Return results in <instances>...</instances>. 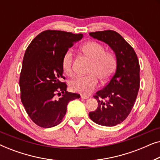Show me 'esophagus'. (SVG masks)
Here are the masks:
<instances>
[{"label": "esophagus", "instance_id": "obj_1", "mask_svg": "<svg viewBox=\"0 0 160 160\" xmlns=\"http://www.w3.org/2000/svg\"><path fill=\"white\" fill-rule=\"evenodd\" d=\"M81 98H82V99H87V98H89V96L86 95H81Z\"/></svg>", "mask_w": 160, "mask_h": 160}]
</instances>
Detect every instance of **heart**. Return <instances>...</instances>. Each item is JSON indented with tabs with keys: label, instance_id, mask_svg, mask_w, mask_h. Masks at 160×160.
<instances>
[{
	"label": "heart",
	"instance_id": "heart-1",
	"mask_svg": "<svg viewBox=\"0 0 160 160\" xmlns=\"http://www.w3.org/2000/svg\"><path fill=\"white\" fill-rule=\"evenodd\" d=\"M82 51L92 60L87 76H78L70 83L71 89L84 95L90 94L98 86V78L102 82L108 80L117 68V60L115 54L106 52L105 47L95 41H89L81 47ZM73 54L71 49H68L62 58V71L68 76L73 75Z\"/></svg>",
	"mask_w": 160,
	"mask_h": 160
}]
</instances>
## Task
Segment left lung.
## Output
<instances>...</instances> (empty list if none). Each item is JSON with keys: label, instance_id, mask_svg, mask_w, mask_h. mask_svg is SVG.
Returning a JSON list of instances; mask_svg holds the SVG:
<instances>
[{"label": "left lung", "instance_id": "obj_1", "mask_svg": "<svg viewBox=\"0 0 160 160\" xmlns=\"http://www.w3.org/2000/svg\"><path fill=\"white\" fill-rule=\"evenodd\" d=\"M89 35L107 43L114 52L117 60L114 75L94 96L98 107L89 113V118L95 123L113 127L124 121L134 106L140 87L139 62L133 48L116 31L92 32ZM105 99L107 100L103 101Z\"/></svg>", "mask_w": 160, "mask_h": 160}]
</instances>
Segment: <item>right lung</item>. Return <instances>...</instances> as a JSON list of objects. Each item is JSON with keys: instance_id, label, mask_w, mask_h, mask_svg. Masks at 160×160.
I'll return each mask as SVG.
<instances>
[{"instance_id": "obj_1", "label": "right lung", "mask_w": 160, "mask_h": 160, "mask_svg": "<svg viewBox=\"0 0 160 160\" xmlns=\"http://www.w3.org/2000/svg\"><path fill=\"white\" fill-rule=\"evenodd\" d=\"M83 34L61 30L41 32L26 49L19 77L21 100L32 121L41 128H49L62 122L71 100L80 95L66 91L61 82L63 54ZM61 97L57 99L56 95Z\"/></svg>"}]
</instances>
